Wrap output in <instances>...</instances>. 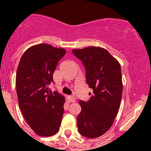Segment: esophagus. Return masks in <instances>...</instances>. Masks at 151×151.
Wrapping results in <instances>:
<instances>
[{
    "label": "esophagus",
    "mask_w": 151,
    "mask_h": 151,
    "mask_svg": "<svg viewBox=\"0 0 151 151\" xmlns=\"http://www.w3.org/2000/svg\"><path fill=\"white\" fill-rule=\"evenodd\" d=\"M67 99H68V101H69V102H75V99L73 96H71L67 97Z\"/></svg>",
    "instance_id": "obj_1"
}]
</instances>
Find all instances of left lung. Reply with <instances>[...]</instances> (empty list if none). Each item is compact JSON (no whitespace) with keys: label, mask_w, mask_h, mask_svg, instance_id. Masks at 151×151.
<instances>
[{"label":"left lung","mask_w":151,"mask_h":151,"mask_svg":"<svg viewBox=\"0 0 151 151\" xmlns=\"http://www.w3.org/2000/svg\"><path fill=\"white\" fill-rule=\"evenodd\" d=\"M84 65L87 84L93 94L87 102L80 100L81 112L77 116L80 134L96 138L106 133L118 114L122 97L121 65L109 52L98 47L73 50Z\"/></svg>","instance_id":"obj_1"}]
</instances>
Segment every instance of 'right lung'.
Segmentation results:
<instances>
[{
	"label": "right lung",
	"instance_id": "right-lung-1",
	"mask_svg": "<svg viewBox=\"0 0 151 151\" xmlns=\"http://www.w3.org/2000/svg\"><path fill=\"white\" fill-rule=\"evenodd\" d=\"M66 52L63 48L40 44L28 48L19 60L16 74L19 106L29 126L39 136L55 134L61 123L64 96L52 93L49 85Z\"/></svg>",
	"mask_w": 151,
	"mask_h": 151
}]
</instances>
